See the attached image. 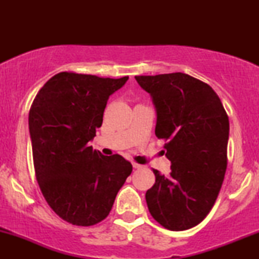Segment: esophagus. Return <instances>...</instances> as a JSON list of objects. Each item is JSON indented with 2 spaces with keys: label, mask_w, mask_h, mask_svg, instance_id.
Here are the masks:
<instances>
[{
  "label": "esophagus",
  "mask_w": 259,
  "mask_h": 259,
  "mask_svg": "<svg viewBox=\"0 0 259 259\" xmlns=\"http://www.w3.org/2000/svg\"><path fill=\"white\" fill-rule=\"evenodd\" d=\"M132 165H133L134 168H141V167H143V165L138 164V162H132Z\"/></svg>",
  "instance_id": "34e87169"
}]
</instances>
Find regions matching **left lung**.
<instances>
[{"label": "left lung", "mask_w": 259, "mask_h": 259, "mask_svg": "<svg viewBox=\"0 0 259 259\" xmlns=\"http://www.w3.org/2000/svg\"><path fill=\"white\" fill-rule=\"evenodd\" d=\"M157 109L155 136L166 141L171 172L153 169L150 213L165 229L184 231L213 207L228 166L229 116L212 87L184 73L138 75Z\"/></svg>", "instance_id": "left-lung-1"}]
</instances>
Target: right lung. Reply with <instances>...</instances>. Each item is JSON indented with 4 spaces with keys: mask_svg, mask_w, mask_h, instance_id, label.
<instances>
[{
    "mask_svg": "<svg viewBox=\"0 0 259 259\" xmlns=\"http://www.w3.org/2000/svg\"><path fill=\"white\" fill-rule=\"evenodd\" d=\"M120 79L61 72L38 91L29 111L35 176L52 210L76 226L107 217L132 164L121 155H102L88 143L102 125L109 95Z\"/></svg>",
    "mask_w": 259,
    "mask_h": 259,
    "instance_id": "1",
    "label": "right lung"
}]
</instances>
